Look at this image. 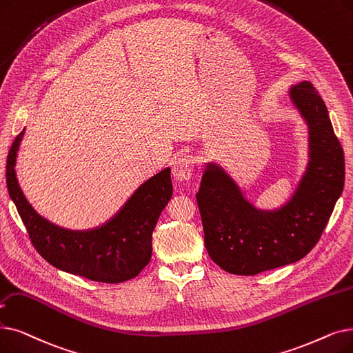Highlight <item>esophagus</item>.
<instances>
[{
    "label": "esophagus",
    "mask_w": 353,
    "mask_h": 353,
    "mask_svg": "<svg viewBox=\"0 0 353 353\" xmlns=\"http://www.w3.org/2000/svg\"><path fill=\"white\" fill-rule=\"evenodd\" d=\"M194 170V160L190 156H180L173 163V177L177 181L189 180Z\"/></svg>",
    "instance_id": "34e87169"
}]
</instances>
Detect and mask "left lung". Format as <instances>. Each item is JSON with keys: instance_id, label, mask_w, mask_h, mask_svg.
<instances>
[{"instance_id": "1", "label": "left lung", "mask_w": 353, "mask_h": 353, "mask_svg": "<svg viewBox=\"0 0 353 353\" xmlns=\"http://www.w3.org/2000/svg\"><path fill=\"white\" fill-rule=\"evenodd\" d=\"M288 97L309 130V161L288 201L258 209L214 161L206 164L196 193L209 256L231 274L255 275L307 255L343 192V150L323 99L307 81L291 88Z\"/></svg>"}]
</instances>
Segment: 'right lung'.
Wrapping results in <instances>:
<instances>
[{
    "instance_id": "obj_1",
    "label": "right lung",
    "mask_w": 353,
    "mask_h": 353,
    "mask_svg": "<svg viewBox=\"0 0 353 353\" xmlns=\"http://www.w3.org/2000/svg\"><path fill=\"white\" fill-rule=\"evenodd\" d=\"M23 130L7 159V188L37 252L53 267L92 281L122 283L150 263L160 213L170 202V167L145 180L106 222L90 229H68L43 218L26 199L15 172Z\"/></svg>"
}]
</instances>
